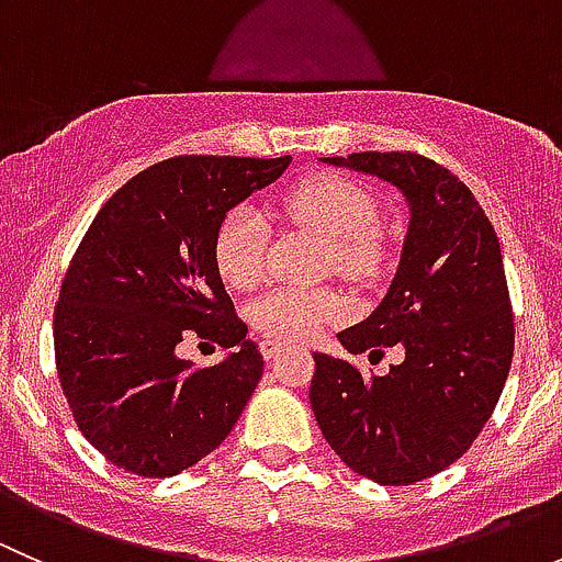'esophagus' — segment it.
<instances>
[{
    "instance_id": "1",
    "label": "esophagus",
    "mask_w": 562,
    "mask_h": 562,
    "mask_svg": "<svg viewBox=\"0 0 562 562\" xmlns=\"http://www.w3.org/2000/svg\"><path fill=\"white\" fill-rule=\"evenodd\" d=\"M288 350L285 342H280V339H263L260 342V353H263V359H277V356H282Z\"/></svg>"
}]
</instances>
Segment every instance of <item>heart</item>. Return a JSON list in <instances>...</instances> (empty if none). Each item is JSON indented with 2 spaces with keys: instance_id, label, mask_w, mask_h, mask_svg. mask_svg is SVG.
Here are the masks:
<instances>
[{
  "instance_id": "obj_1",
  "label": "heart",
  "mask_w": 562,
  "mask_h": 562,
  "mask_svg": "<svg viewBox=\"0 0 562 562\" xmlns=\"http://www.w3.org/2000/svg\"><path fill=\"white\" fill-rule=\"evenodd\" d=\"M282 214L288 223L326 239L323 271H337L348 280H370L381 269V209L372 192L356 181L331 173L302 181L285 195ZM266 236L263 214L249 203H239L225 214L214 234V266L225 285L247 291L258 282ZM342 315L345 302L331 288H274L249 307V323L282 342L313 339L326 323Z\"/></svg>"
}]
</instances>
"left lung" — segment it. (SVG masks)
Segmentation results:
<instances>
[{
	"label": "left lung",
	"instance_id": "obj_1",
	"mask_svg": "<svg viewBox=\"0 0 562 562\" xmlns=\"http://www.w3.org/2000/svg\"><path fill=\"white\" fill-rule=\"evenodd\" d=\"M378 176L407 203V234L386 296L337 334L348 353L400 348L386 375L315 353L310 405L323 438L383 486L429 479L470 449L495 411L514 356L501 241L473 192L413 151L321 157Z\"/></svg>",
	"mask_w": 562,
	"mask_h": 562
}]
</instances>
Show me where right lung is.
<instances>
[{
	"instance_id": "obj_1",
	"label": "right lung",
	"mask_w": 562,
	"mask_h": 562,
	"mask_svg": "<svg viewBox=\"0 0 562 562\" xmlns=\"http://www.w3.org/2000/svg\"><path fill=\"white\" fill-rule=\"evenodd\" d=\"M291 157H173L130 179L89 225L54 315L56 370L78 429L116 468L168 479L212 454L263 375L214 266L225 214ZM190 333L226 356L195 371Z\"/></svg>"
}]
</instances>
